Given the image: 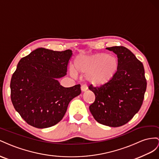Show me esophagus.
Listing matches in <instances>:
<instances>
[{"label":"esophagus","instance_id":"obj_1","mask_svg":"<svg viewBox=\"0 0 159 159\" xmlns=\"http://www.w3.org/2000/svg\"><path fill=\"white\" fill-rule=\"evenodd\" d=\"M80 89H81V91L83 93V92H85L86 90H87V87H86L85 85H82V86H81V87H80Z\"/></svg>","mask_w":159,"mask_h":159}]
</instances>
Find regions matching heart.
Returning a JSON list of instances; mask_svg holds the SVG:
<instances>
[{
  "label": "heart",
  "instance_id": "obj_1",
  "mask_svg": "<svg viewBox=\"0 0 159 159\" xmlns=\"http://www.w3.org/2000/svg\"><path fill=\"white\" fill-rule=\"evenodd\" d=\"M119 69L116 58L105 53L93 55L81 54L77 57L75 63V70L77 72L87 74V79L94 86H102L114 78ZM72 75H75L73 70Z\"/></svg>",
  "mask_w": 159,
  "mask_h": 159
}]
</instances>
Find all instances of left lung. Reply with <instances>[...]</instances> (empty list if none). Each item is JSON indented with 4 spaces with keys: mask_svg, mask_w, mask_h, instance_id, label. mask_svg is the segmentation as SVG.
Returning a JSON list of instances; mask_svg holds the SVG:
<instances>
[{
    "mask_svg": "<svg viewBox=\"0 0 159 159\" xmlns=\"http://www.w3.org/2000/svg\"><path fill=\"white\" fill-rule=\"evenodd\" d=\"M118 58L119 69L110 82L89 90L95 101L89 107L94 119L102 125L118 127L127 123L140 110L147 89L143 63L122 46L108 47Z\"/></svg>",
    "mask_w": 159,
    "mask_h": 159,
    "instance_id": "1",
    "label": "left lung"
}]
</instances>
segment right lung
I'll return each mask as SVG.
<instances>
[{
  "mask_svg": "<svg viewBox=\"0 0 159 159\" xmlns=\"http://www.w3.org/2000/svg\"><path fill=\"white\" fill-rule=\"evenodd\" d=\"M71 50L54 51L39 48L22 58L11 80V98L15 110L29 125L38 129L60 122L80 85L63 87L57 80L66 75Z\"/></svg>",
  "mask_w": 159,
  "mask_h": 159,
  "instance_id": "1",
  "label": "right lung"
}]
</instances>
